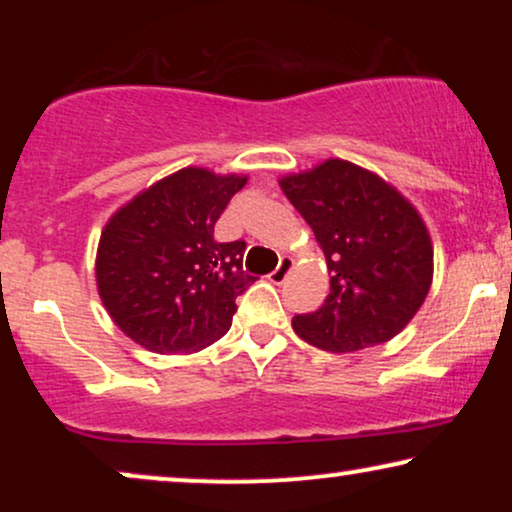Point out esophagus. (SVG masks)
<instances>
[{"mask_svg":"<svg viewBox=\"0 0 512 512\" xmlns=\"http://www.w3.org/2000/svg\"><path fill=\"white\" fill-rule=\"evenodd\" d=\"M291 269H293V260H291V257H281L279 267H276L274 272L269 274V279H272L274 284H284V281H286V276L291 274Z\"/></svg>","mask_w":512,"mask_h":512,"instance_id":"obj_1","label":"esophagus"}]
</instances>
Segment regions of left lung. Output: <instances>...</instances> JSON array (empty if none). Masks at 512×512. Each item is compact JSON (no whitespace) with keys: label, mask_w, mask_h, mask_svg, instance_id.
I'll use <instances>...</instances> for the list:
<instances>
[{"label":"left lung","mask_w":512,"mask_h":512,"mask_svg":"<svg viewBox=\"0 0 512 512\" xmlns=\"http://www.w3.org/2000/svg\"><path fill=\"white\" fill-rule=\"evenodd\" d=\"M279 185L332 274L330 296L315 313L293 317V330L332 354L390 342L431 289L433 245L419 211L383 178L339 158Z\"/></svg>","instance_id":"left-lung-1"}]
</instances>
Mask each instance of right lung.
I'll return each mask as SVG.
<instances>
[{
    "label": "right lung",
    "instance_id": "add662e5",
    "mask_svg": "<svg viewBox=\"0 0 512 512\" xmlns=\"http://www.w3.org/2000/svg\"><path fill=\"white\" fill-rule=\"evenodd\" d=\"M248 178L182 168L125 204L103 228L96 281L110 317L156 354H190L231 330L245 240L216 243L214 226Z\"/></svg>",
    "mask_w": 512,
    "mask_h": 512
}]
</instances>
